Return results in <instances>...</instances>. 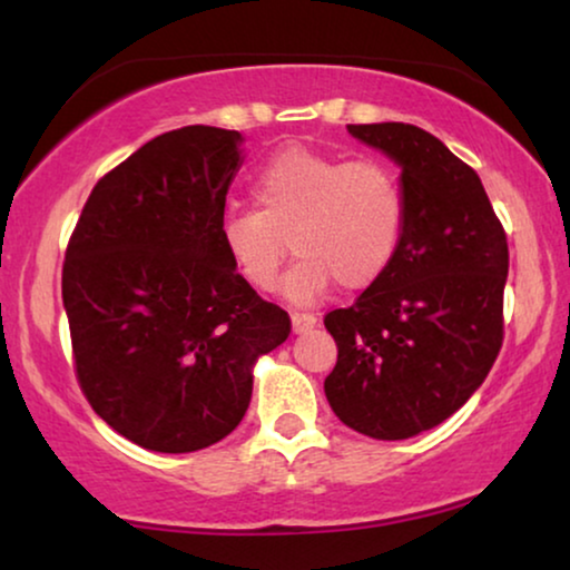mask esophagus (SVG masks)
Instances as JSON below:
<instances>
[{
	"instance_id": "esophagus-1",
	"label": "esophagus",
	"mask_w": 570,
	"mask_h": 570,
	"mask_svg": "<svg viewBox=\"0 0 570 570\" xmlns=\"http://www.w3.org/2000/svg\"><path fill=\"white\" fill-rule=\"evenodd\" d=\"M291 318H293V332L295 334H303V332L314 330V326H316V316L306 314V311H293Z\"/></svg>"
}]
</instances>
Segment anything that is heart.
<instances>
[{"instance_id": "heart-1", "label": "heart", "mask_w": 570, "mask_h": 570, "mask_svg": "<svg viewBox=\"0 0 570 570\" xmlns=\"http://www.w3.org/2000/svg\"><path fill=\"white\" fill-rule=\"evenodd\" d=\"M256 209H228L220 240L254 291L272 293L287 256H301L285 279L287 298L308 303L334 283L363 291L392 264L404 230L400 178L384 160L285 147L252 181Z\"/></svg>"}]
</instances>
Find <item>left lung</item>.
<instances>
[{
  "label": "left lung",
  "instance_id": "8db88e82",
  "mask_svg": "<svg viewBox=\"0 0 570 570\" xmlns=\"http://www.w3.org/2000/svg\"><path fill=\"white\" fill-rule=\"evenodd\" d=\"M347 131L402 166L404 230L384 275L324 316L337 342L324 392L347 428L402 441L454 415L493 368L509 240L480 176L431 131L402 121Z\"/></svg>",
  "mask_w": 570,
  "mask_h": 570
}]
</instances>
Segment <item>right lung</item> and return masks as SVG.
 <instances>
[{"mask_svg":"<svg viewBox=\"0 0 570 570\" xmlns=\"http://www.w3.org/2000/svg\"><path fill=\"white\" fill-rule=\"evenodd\" d=\"M233 129L181 127L108 170L61 267L75 376L90 407L137 446L186 454L246 415L254 365L291 334L225 254Z\"/></svg>","mask_w":570,"mask_h":570,"instance_id":"1","label":"right lung"}]
</instances>
